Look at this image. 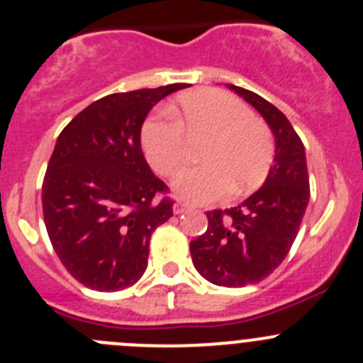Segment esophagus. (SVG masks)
I'll list each match as a JSON object with an SVG mask.
<instances>
[{"instance_id": "obj_1", "label": "esophagus", "mask_w": 363, "mask_h": 363, "mask_svg": "<svg viewBox=\"0 0 363 363\" xmlns=\"http://www.w3.org/2000/svg\"><path fill=\"white\" fill-rule=\"evenodd\" d=\"M188 211H191V206L186 202H175L174 203V213L175 214H184L188 213Z\"/></svg>"}]
</instances>
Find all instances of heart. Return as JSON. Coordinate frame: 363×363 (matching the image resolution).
I'll use <instances>...</instances> for the list:
<instances>
[{
    "label": "heart",
    "instance_id": "b5f03b06",
    "mask_svg": "<svg viewBox=\"0 0 363 363\" xmlns=\"http://www.w3.org/2000/svg\"><path fill=\"white\" fill-rule=\"evenodd\" d=\"M174 115L177 122H147L142 147L157 174L172 175L188 160L185 136H207L200 150V161L206 164L184 168L175 175L174 189L181 199L214 202L232 189L235 195H246L262 184L273 161V136L241 101L220 90H195L179 99Z\"/></svg>",
    "mask_w": 363,
    "mask_h": 363
}]
</instances>
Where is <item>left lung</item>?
<instances>
[{
	"instance_id": "1",
	"label": "left lung",
	"mask_w": 363,
	"mask_h": 363,
	"mask_svg": "<svg viewBox=\"0 0 363 363\" xmlns=\"http://www.w3.org/2000/svg\"><path fill=\"white\" fill-rule=\"evenodd\" d=\"M264 117L275 160L262 188L230 209L207 211L206 232L189 242L193 266L214 286L242 287L271 275L289 253L308 199L307 157L286 115L246 88L227 84Z\"/></svg>"
}]
</instances>
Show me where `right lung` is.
Wrapping results in <instances>:
<instances>
[{"instance_id": "1", "label": "right lung", "mask_w": 363, "mask_h": 363, "mask_svg": "<svg viewBox=\"0 0 363 363\" xmlns=\"http://www.w3.org/2000/svg\"><path fill=\"white\" fill-rule=\"evenodd\" d=\"M188 84L111 94L77 113L56 140L42 182L49 239L70 275L94 291L142 279L150 235L174 214L167 184L142 152L149 111Z\"/></svg>"}]
</instances>
